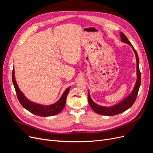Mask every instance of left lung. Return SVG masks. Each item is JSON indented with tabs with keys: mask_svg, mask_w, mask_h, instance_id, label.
Segmentation results:
<instances>
[{
	"mask_svg": "<svg viewBox=\"0 0 153 153\" xmlns=\"http://www.w3.org/2000/svg\"><path fill=\"white\" fill-rule=\"evenodd\" d=\"M120 36H121V40L122 42L126 43L130 46L136 56L137 77V78L135 85L134 86L133 91L126 98H124L123 100L120 101L119 103L110 106H101L94 102L93 100H92L91 98L89 92L88 91V101H89V105L91 106V108L97 114L103 115H108V116L115 115L119 114L120 113H122L124 112V111L127 110L128 108H130L136 100L138 90H139V88L141 84V75H140V72L139 69V59H138V54L135 48H133V45L130 43V41L127 39L126 36L124 35L123 32H120Z\"/></svg>",
	"mask_w": 153,
	"mask_h": 153,
	"instance_id": "left-lung-1",
	"label": "left lung"
}]
</instances>
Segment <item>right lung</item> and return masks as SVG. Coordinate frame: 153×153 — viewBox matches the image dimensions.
I'll return each instance as SVG.
<instances>
[{
    "mask_svg": "<svg viewBox=\"0 0 153 153\" xmlns=\"http://www.w3.org/2000/svg\"><path fill=\"white\" fill-rule=\"evenodd\" d=\"M12 80L14 87H15L18 101H20L23 107L32 114L42 117L53 116V115H57L61 112L64 108V106H65L66 98L69 89H70V87L67 88L57 102L52 105H45L36 103L26 98L24 94L20 91L16 83L15 75V69H13L12 72Z\"/></svg>",
    "mask_w": 153,
    "mask_h": 153,
    "instance_id": "add662e5",
    "label": "right lung"
}]
</instances>
